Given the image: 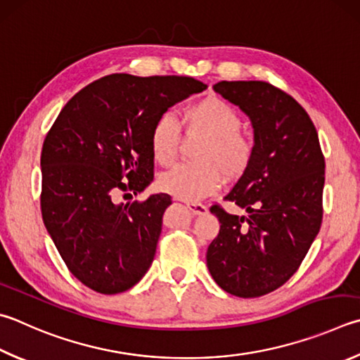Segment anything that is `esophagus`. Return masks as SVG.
Returning a JSON list of instances; mask_svg holds the SVG:
<instances>
[{"label": "esophagus", "mask_w": 360, "mask_h": 360, "mask_svg": "<svg viewBox=\"0 0 360 360\" xmlns=\"http://www.w3.org/2000/svg\"><path fill=\"white\" fill-rule=\"evenodd\" d=\"M187 207L193 215H205L207 212V207L201 202H187Z\"/></svg>", "instance_id": "34e87169"}]
</instances>
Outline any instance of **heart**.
<instances>
[{
	"label": "heart",
	"mask_w": 360,
	"mask_h": 360,
	"mask_svg": "<svg viewBox=\"0 0 360 360\" xmlns=\"http://www.w3.org/2000/svg\"><path fill=\"white\" fill-rule=\"evenodd\" d=\"M181 124L187 136H202L193 165H178L159 178V188L184 201L211 197L224 181H236L250 167L255 146L240 126L239 113L215 96L195 101L182 110ZM181 145V130L168 113L155 120L149 134L154 160L162 167L174 162Z\"/></svg>",
	"instance_id": "b5f03b06"
}]
</instances>
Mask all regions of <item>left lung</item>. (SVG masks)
<instances>
[{"instance_id":"obj_1","label":"left lung","mask_w":360,"mask_h":360,"mask_svg":"<svg viewBox=\"0 0 360 360\" xmlns=\"http://www.w3.org/2000/svg\"><path fill=\"white\" fill-rule=\"evenodd\" d=\"M214 91L250 117L255 154L226 195L247 215L214 205L220 231L206 263L221 290L259 297L288 282L323 220L324 155L305 110L266 82H219Z\"/></svg>"}]
</instances>
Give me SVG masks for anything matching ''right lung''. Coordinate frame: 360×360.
Masks as SVG:
<instances>
[{"instance_id": "1", "label": "right lung", "mask_w": 360, "mask_h": 360, "mask_svg": "<svg viewBox=\"0 0 360 360\" xmlns=\"http://www.w3.org/2000/svg\"><path fill=\"white\" fill-rule=\"evenodd\" d=\"M192 77L112 74L72 97L44 140V225L69 271L102 294L127 291L153 264L167 193L120 202L154 179L149 134L174 103L201 93Z\"/></svg>"}]
</instances>
